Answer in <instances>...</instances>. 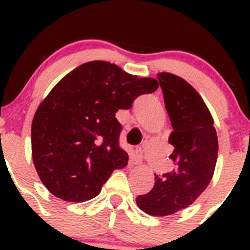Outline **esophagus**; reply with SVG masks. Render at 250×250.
<instances>
[{"label":"esophagus","mask_w":250,"mask_h":250,"mask_svg":"<svg viewBox=\"0 0 250 250\" xmlns=\"http://www.w3.org/2000/svg\"><path fill=\"white\" fill-rule=\"evenodd\" d=\"M133 160H134L135 165H141V162H143V150H141V147L135 148Z\"/></svg>","instance_id":"34e87169"}]
</instances>
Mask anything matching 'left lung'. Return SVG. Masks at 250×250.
Here are the masks:
<instances>
[{"mask_svg": "<svg viewBox=\"0 0 250 250\" xmlns=\"http://www.w3.org/2000/svg\"><path fill=\"white\" fill-rule=\"evenodd\" d=\"M169 115L174 146L170 158L176 168L158 176L148 193L137 198L138 207L148 215L166 216L192 204L210 183L218 158V137L214 120L200 93L184 78L157 74Z\"/></svg>", "mask_w": 250, "mask_h": 250, "instance_id": "8db88e82", "label": "left lung"}]
</instances>
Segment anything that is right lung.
I'll use <instances>...</instances> for the list:
<instances>
[{"label":"right lung","instance_id":"add662e5","mask_svg":"<svg viewBox=\"0 0 250 250\" xmlns=\"http://www.w3.org/2000/svg\"><path fill=\"white\" fill-rule=\"evenodd\" d=\"M157 88L155 78L103 60L84 62L62 77L31 125L32 161L47 190L67 202L94 198L113 170L128 165V153L118 145L116 112Z\"/></svg>","mask_w":250,"mask_h":250}]
</instances>
